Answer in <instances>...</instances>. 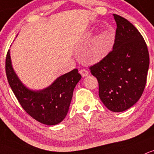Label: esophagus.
<instances>
[{
  "mask_svg": "<svg viewBox=\"0 0 154 154\" xmlns=\"http://www.w3.org/2000/svg\"><path fill=\"white\" fill-rule=\"evenodd\" d=\"M80 74L82 75V77H85V76H87V75H88L89 72H88V71L87 70V69H81V70H80Z\"/></svg>",
  "mask_w": 154,
  "mask_h": 154,
  "instance_id": "obj_1",
  "label": "esophagus"
}]
</instances>
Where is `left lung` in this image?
<instances>
[{"mask_svg": "<svg viewBox=\"0 0 154 154\" xmlns=\"http://www.w3.org/2000/svg\"><path fill=\"white\" fill-rule=\"evenodd\" d=\"M116 22L112 50L90 67L99 82V98L112 112H123L140 99L149 68L148 47L142 35L127 19L113 14Z\"/></svg>", "mask_w": 154, "mask_h": 154, "instance_id": "left-lung-1", "label": "left lung"}]
</instances>
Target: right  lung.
Here are the masks:
<instances>
[{"label": "right lung", "instance_id": "1", "mask_svg": "<svg viewBox=\"0 0 154 154\" xmlns=\"http://www.w3.org/2000/svg\"><path fill=\"white\" fill-rule=\"evenodd\" d=\"M6 73L9 86L23 110L38 122L47 125H58L64 119L74 88L82 79L78 69H74L57 78L47 88L30 90L15 73L9 50L6 58Z\"/></svg>", "mask_w": 154, "mask_h": 154}]
</instances>
